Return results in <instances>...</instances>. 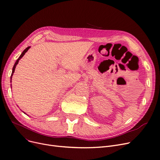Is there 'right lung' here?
Wrapping results in <instances>:
<instances>
[{"label":"right lung","mask_w":160,"mask_h":160,"mask_svg":"<svg viewBox=\"0 0 160 160\" xmlns=\"http://www.w3.org/2000/svg\"><path fill=\"white\" fill-rule=\"evenodd\" d=\"M30 48V47H27L26 49H24V50H23V52L21 53V56L19 57V58L18 59V60H17V61L15 62V64H14V65H13V69H12V74H11V77H10V82H12V76H13V73H14V72H15V67H16V66H17V65L18 64V63H19V61L21 60V59L22 58V56L24 55V54L26 53L28 50V49ZM11 86H12V84H11ZM26 114V113H25Z\"/></svg>","instance_id":"1"}]
</instances>
